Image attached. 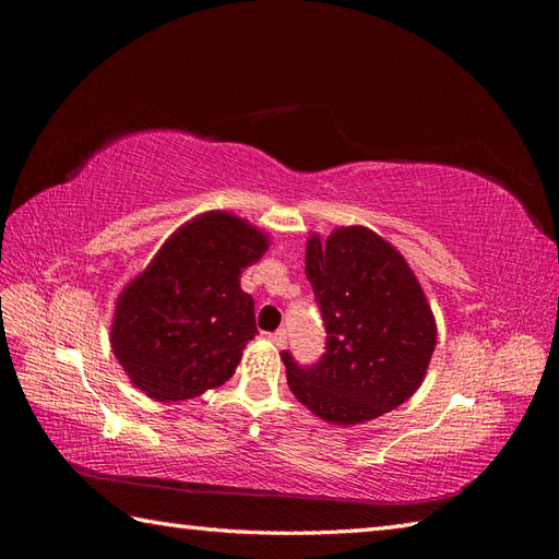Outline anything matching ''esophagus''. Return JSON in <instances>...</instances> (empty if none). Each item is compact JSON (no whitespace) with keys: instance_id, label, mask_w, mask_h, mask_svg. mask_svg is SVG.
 I'll return each mask as SVG.
<instances>
[{"instance_id":"obj_1","label":"esophagus","mask_w":559,"mask_h":559,"mask_svg":"<svg viewBox=\"0 0 559 559\" xmlns=\"http://www.w3.org/2000/svg\"><path fill=\"white\" fill-rule=\"evenodd\" d=\"M267 337H270V341H273L277 347H284V343H286V331L280 329V331H275V333H267Z\"/></svg>"}]
</instances>
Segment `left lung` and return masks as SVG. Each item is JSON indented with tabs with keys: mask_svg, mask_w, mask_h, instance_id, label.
<instances>
[{
	"mask_svg": "<svg viewBox=\"0 0 559 559\" xmlns=\"http://www.w3.org/2000/svg\"><path fill=\"white\" fill-rule=\"evenodd\" d=\"M306 275L326 324V352L298 366L282 352L294 396L337 427L364 425L408 401L436 349V317L403 253L366 226L310 233Z\"/></svg>",
	"mask_w": 559,
	"mask_h": 559,
	"instance_id": "8db88e82",
	"label": "left lung"
}]
</instances>
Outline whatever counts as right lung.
<instances>
[{
    "mask_svg": "<svg viewBox=\"0 0 559 559\" xmlns=\"http://www.w3.org/2000/svg\"><path fill=\"white\" fill-rule=\"evenodd\" d=\"M267 247L265 230L224 210L181 224L116 298L109 341L128 380L165 403L222 386L259 333L240 277Z\"/></svg>",
    "mask_w": 559,
    "mask_h": 559,
    "instance_id": "add662e5",
    "label": "right lung"
}]
</instances>
